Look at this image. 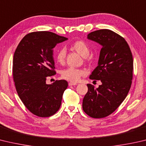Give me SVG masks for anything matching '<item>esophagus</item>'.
<instances>
[{
  "label": "esophagus",
  "instance_id": "34e87169",
  "mask_svg": "<svg viewBox=\"0 0 146 146\" xmlns=\"http://www.w3.org/2000/svg\"><path fill=\"white\" fill-rule=\"evenodd\" d=\"M77 84L76 83H73V82H70V83L68 84L69 86H76V85Z\"/></svg>",
  "mask_w": 146,
  "mask_h": 146
}]
</instances>
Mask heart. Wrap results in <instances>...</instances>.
<instances>
[{"label":"heart","mask_w":146,"mask_h":146,"mask_svg":"<svg viewBox=\"0 0 146 146\" xmlns=\"http://www.w3.org/2000/svg\"><path fill=\"white\" fill-rule=\"evenodd\" d=\"M71 48L75 50L82 57H87L89 55L90 48L86 42L82 40H77L74 42L71 45ZM66 50L64 48H61L58 50L55 55V60L59 64H63L65 60ZM87 72L84 70L75 68H68L61 71L62 77L68 81L76 82L80 80L82 76L86 75Z\"/></svg>","instance_id":"b5f03b06"}]
</instances>
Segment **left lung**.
I'll list each match as a JSON object with an SVG mask.
<instances>
[{"instance_id":"obj_1","label":"left lung","mask_w":146,"mask_h":146,"mask_svg":"<svg viewBox=\"0 0 146 146\" xmlns=\"http://www.w3.org/2000/svg\"><path fill=\"white\" fill-rule=\"evenodd\" d=\"M87 39L102 46L98 66L89 76L100 80L102 85L96 89L87 85L88 91L82 108L90 117L103 118L114 112L128 93L133 78V57L125 39L112 31L92 32Z\"/></svg>"}]
</instances>
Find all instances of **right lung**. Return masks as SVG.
<instances>
[{"label":"right lung","instance_id":"1","mask_svg":"<svg viewBox=\"0 0 146 146\" xmlns=\"http://www.w3.org/2000/svg\"><path fill=\"white\" fill-rule=\"evenodd\" d=\"M68 38L47 31L34 32L24 36L13 57V75L16 89L23 104L41 117L56 113L68 86L65 80L46 83L55 75L54 48Z\"/></svg>","mask_w":146,"mask_h":146}]
</instances>
